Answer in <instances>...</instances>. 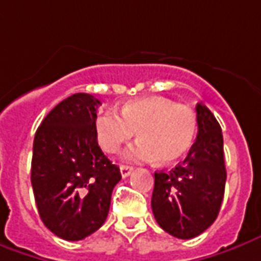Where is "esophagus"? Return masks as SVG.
<instances>
[{
    "instance_id": "1",
    "label": "esophagus",
    "mask_w": 261,
    "mask_h": 261,
    "mask_svg": "<svg viewBox=\"0 0 261 261\" xmlns=\"http://www.w3.org/2000/svg\"><path fill=\"white\" fill-rule=\"evenodd\" d=\"M120 171H121V175H123V178H125V177H128V175L131 174V171H133V167H130V166H121V167H120Z\"/></svg>"
}]
</instances>
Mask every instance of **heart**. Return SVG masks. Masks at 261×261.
I'll list each match as a JSON object with an SVG mask.
<instances>
[{"mask_svg":"<svg viewBox=\"0 0 261 261\" xmlns=\"http://www.w3.org/2000/svg\"><path fill=\"white\" fill-rule=\"evenodd\" d=\"M94 128L98 144L107 153H116L138 130L141 140L124 157L134 161L159 159L163 164H170L189 151L197 118L189 106L175 104L164 97H145L127 102L121 108V116L113 111L100 114Z\"/></svg>","mask_w":261,"mask_h":261,"instance_id":"1","label":"heart"}]
</instances>
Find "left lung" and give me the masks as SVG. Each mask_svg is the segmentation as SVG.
Listing matches in <instances>:
<instances>
[{
  "label": "left lung",
  "mask_w": 261,
  "mask_h": 261,
  "mask_svg": "<svg viewBox=\"0 0 261 261\" xmlns=\"http://www.w3.org/2000/svg\"><path fill=\"white\" fill-rule=\"evenodd\" d=\"M196 111L197 138L186 160L168 173H154V217L177 239H193L212 226L219 216L227 178L219 121L201 102Z\"/></svg>",
  "instance_id": "8db88e82"
}]
</instances>
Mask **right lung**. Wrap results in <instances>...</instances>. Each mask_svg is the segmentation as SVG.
Listing matches in <instances>:
<instances>
[{
  "label": "right lung",
  "instance_id": "1",
  "mask_svg": "<svg viewBox=\"0 0 261 261\" xmlns=\"http://www.w3.org/2000/svg\"><path fill=\"white\" fill-rule=\"evenodd\" d=\"M101 102L72 94L49 111L35 133L31 184L42 223L64 240L79 242L107 219L120 168L101 151L94 123Z\"/></svg>",
  "mask_w": 261,
  "mask_h": 261
}]
</instances>
